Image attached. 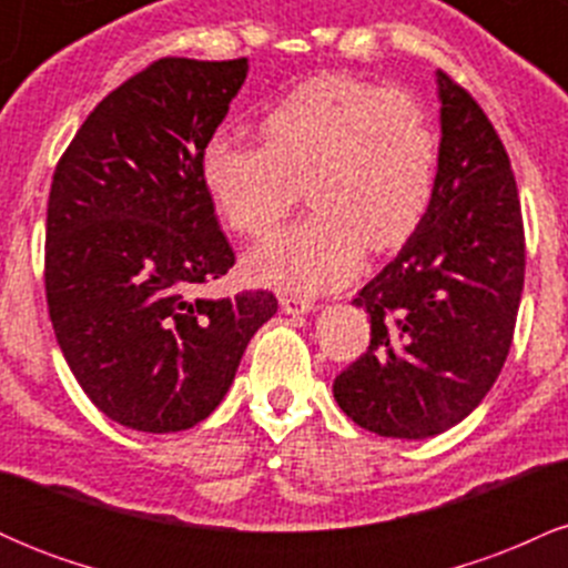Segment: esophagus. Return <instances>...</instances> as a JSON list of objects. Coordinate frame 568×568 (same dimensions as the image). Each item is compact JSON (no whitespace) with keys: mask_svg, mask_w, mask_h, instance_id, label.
<instances>
[{"mask_svg":"<svg viewBox=\"0 0 568 568\" xmlns=\"http://www.w3.org/2000/svg\"><path fill=\"white\" fill-rule=\"evenodd\" d=\"M280 306H283V312H288V315H304V312L315 310V304H312L310 298L291 296V293H283V296H280Z\"/></svg>","mask_w":568,"mask_h":568,"instance_id":"esophagus-1","label":"esophagus"}]
</instances>
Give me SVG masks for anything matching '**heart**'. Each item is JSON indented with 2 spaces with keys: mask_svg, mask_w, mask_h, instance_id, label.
<instances>
[{
  "mask_svg": "<svg viewBox=\"0 0 568 568\" xmlns=\"http://www.w3.org/2000/svg\"><path fill=\"white\" fill-rule=\"evenodd\" d=\"M262 143L213 133L200 181L232 232L264 237L298 197L312 213L253 251L258 283L317 293L342 285L363 251L400 247L427 216L438 135L403 90L352 74H321L285 93L258 120Z\"/></svg>",
  "mask_w": 568,
  "mask_h": 568,
  "instance_id": "b5f03b06",
  "label": "heart"
}]
</instances>
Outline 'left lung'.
Listing matches in <instances>:
<instances>
[{"instance_id":"left-lung-1","label":"left lung","mask_w":568,"mask_h":568,"mask_svg":"<svg viewBox=\"0 0 568 568\" xmlns=\"http://www.w3.org/2000/svg\"><path fill=\"white\" fill-rule=\"evenodd\" d=\"M440 154L419 230L355 304L371 342L334 382L338 408L384 438L459 425L497 382L526 272L520 197L480 103L438 71Z\"/></svg>"}]
</instances>
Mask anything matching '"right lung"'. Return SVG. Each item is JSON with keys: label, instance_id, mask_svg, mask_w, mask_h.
Segmentation results:
<instances>
[{"label": "right lung", "instance_id": "right-lung-1", "mask_svg": "<svg viewBox=\"0 0 568 568\" xmlns=\"http://www.w3.org/2000/svg\"><path fill=\"white\" fill-rule=\"evenodd\" d=\"M245 74L247 58H160L98 103L55 165L44 234L55 338L95 408L141 433L211 416L277 312L270 291L194 296L234 266L197 160Z\"/></svg>", "mask_w": 568, "mask_h": 568}]
</instances>
